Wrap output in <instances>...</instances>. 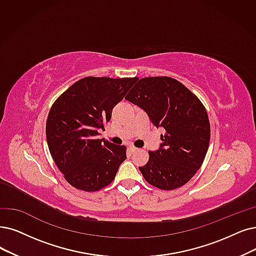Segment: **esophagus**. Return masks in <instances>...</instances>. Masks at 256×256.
I'll use <instances>...</instances> for the list:
<instances>
[{"instance_id":"esophagus-1","label":"esophagus","mask_w":256,"mask_h":256,"mask_svg":"<svg viewBox=\"0 0 256 256\" xmlns=\"http://www.w3.org/2000/svg\"><path fill=\"white\" fill-rule=\"evenodd\" d=\"M128 150H129V152H131V153H134V152L138 151V148H136V147H134V146H129V147H128Z\"/></svg>"}]
</instances>
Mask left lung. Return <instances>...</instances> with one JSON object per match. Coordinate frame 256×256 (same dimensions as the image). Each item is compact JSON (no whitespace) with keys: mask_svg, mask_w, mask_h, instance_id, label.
<instances>
[{"mask_svg":"<svg viewBox=\"0 0 256 256\" xmlns=\"http://www.w3.org/2000/svg\"><path fill=\"white\" fill-rule=\"evenodd\" d=\"M147 112L156 127L165 129L160 148L149 151L140 167L142 176L162 190H174L188 182L200 168L210 142L207 110L200 98L169 76L140 78L125 98Z\"/></svg>","mask_w":256,"mask_h":256,"instance_id":"obj_1","label":"left lung"}]
</instances>
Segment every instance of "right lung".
I'll list each match as a JSON object with an SVG mask.
<instances>
[{
    "instance_id": "add662e5",
    "label": "right lung",
    "mask_w": 256,
    "mask_h": 256,
    "mask_svg": "<svg viewBox=\"0 0 256 256\" xmlns=\"http://www.w3.org/2000/svg\"><path fill=\"white\" fill-rule=\"evenodd\" d=\"M138 78H80L51 106L46 122L49 152L71 186L98 191L114 180L126 147L98 138L114 107Z\"/></svg>"
}]
</instances>
